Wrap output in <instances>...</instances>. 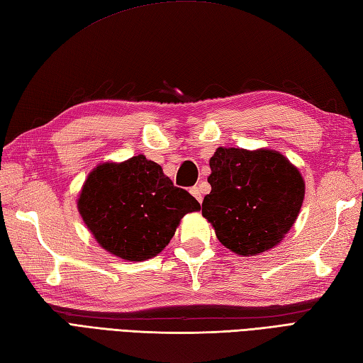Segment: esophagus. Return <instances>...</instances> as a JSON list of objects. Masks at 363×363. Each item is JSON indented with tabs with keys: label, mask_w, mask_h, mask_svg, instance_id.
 <instances>
[{
	"label": "esophagus",
	"mask_w": 363,
	"mask_h": 363,
	"mask_svg": "<svg viewBox=\"0 0 363 363\" xmlns=\"http://www.w3.org/2000/svg\"><path fill=\"white\" fill-rule=\"evenodd\" d=\"M190 194L191 195H194L196 199H198V201L199 203H201L203 201V196H201V190H199V187L198 186H195V187H191L190 189Z\"/></svg>",
	"instance_id": "1"
}]
</instances>
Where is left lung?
I'll return each instance as SVG.
<instances>
[{
    "label": "left lung",
    "instance_id": "obj_1",
    "mask_svg": "<svg viewBox=\"0 0 363 363\" xmlns=\"http://www.w3.org/2000/svg\"><path fill=\"white\" fill-rule=\"evenodd\" d=\"M211 194L203 217L217 238L240 256H257L281 243L296 221L304 179L287 157L273 150L220 148L209 160Z\"/></svg>",
    "mask_w": 363,
    "mask_h": 363
}]
</instances>
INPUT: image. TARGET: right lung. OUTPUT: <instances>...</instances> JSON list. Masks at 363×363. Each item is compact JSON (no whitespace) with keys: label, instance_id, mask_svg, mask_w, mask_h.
<instances>
[{"label":"right lung","instance_id":"add662e5","mask_svg":"<svg viewBox=\"0 0 363 363\" xmlns=\"http://www.w3.org/2000/svg\"><path fill=\"white\" fill-rule=\"evenodd\" d=\"M199 209L187 190L174 187L162 167L143 154L94 168L78 199V211L96 242L133 262L157 256L184 215Z\"/></svg>","mask_w":363,"mask_h":363}]
</instances>
